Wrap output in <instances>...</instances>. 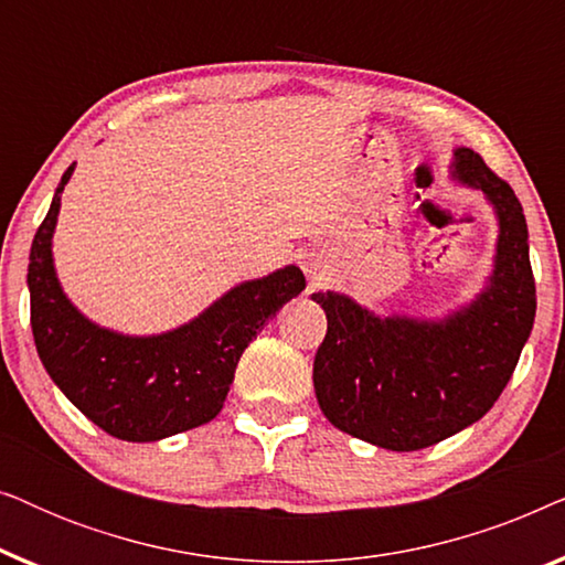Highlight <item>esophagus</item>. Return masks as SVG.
Masks as SVG:
<instances>
[{
  "label": "esophagus",
  "instance_id": "1",
  "mask_svg": "<svg viewBox=\"0 0 565 565\" xmlns=\"http://www.w3.org/2000/svg\"><path fill=\"white\" fill-rule=\"evenodd\" d=\"M303 269L308 275V282H311V288H321V285L327 282V267H323L319 259H313V254H308L303 259Z\"/></svg>",
  "mask_w": 565,
  "mask_h": 565
}]
</instances>
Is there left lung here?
Here are the masks:
<instances>
[{
	"instance_id": "left-lung-1",
	"label": "left lung",
	"mask_w": 565,
	"mask_h": 565,
	"mask_svg": "<svg viewBox=\"0 0 565 565\" xmlns=\"http://www.w3.org/2000/svg\"><path fill=\"white\" fill-rule=\"evenodd\" d=\"M455 174L481 190L499 218L489 285L443 321L375 316L342 292H313L327 337L313 388L327 419L385 450L412 452L481 419L507 388L535 323L527 221L514 190L481 153L455 149Z\"/></svg>"
}]
</instances>
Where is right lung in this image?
Instances as JSON below:
<instances>
[{"instance_id": "1", "label": "right lung", "mask_w": 565, "mask_h": 565, "mask_svg": "<svg viewBox=\"0 0 565 565\" xmlns=\"http://www.w3.org/2000/svg\"><path fill=\"white\" fill-rule=\"evenodd\" d=\"M72 172L74 164L30 246V327L43 367L89 422L126 443H157L215 419L242 352L306 288L303 273L288 265L236 285L167 334L126 337L97 327L64 296L53 269L51 238Z\"/></svg>"}]
</instances>
